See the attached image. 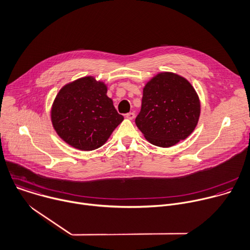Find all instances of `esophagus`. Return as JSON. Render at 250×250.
<instances>
[{"label":"esophagus","mask_w":250,"mask_h":250,"mask_svg":"<svg viewBox=\"0 0 250 250\" xmlns=\"http://www.w3.org/2000/svg\"><path fill=\"white\" fill-rule=\"evenodd\" d=\"M125 117H126L127 119H129V120H132V119H134L135 114H134V112H129V113H127V114L125 115Z\"/></svg>","instance_id":"34e87169"}]
</instances>
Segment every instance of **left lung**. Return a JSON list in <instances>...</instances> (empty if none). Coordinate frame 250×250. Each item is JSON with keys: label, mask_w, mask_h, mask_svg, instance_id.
Listing matches in <instances>:
<instances>
[{"label": "left lung", "mask_w": 250, "mask_h": 250, "mask_svg": "<svg viewBox=\"0 0 250 250\" xmlns=\"http://www.w3.org/2000/svg\"><path fill=\"white\" fill-rule=\"evenodd\" d=\"M200 113V99L193 85L175 73L161 72L145 84L135 122L147 142L169 147L191 135Z\"/></svg>", "instance_id": "obj_1"}]
</instances>
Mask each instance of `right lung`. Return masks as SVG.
Masks as SVG:
<instances>
[{"label": "right lung", "instance_id": "add662e5", "mask_svg": "<svg viewBox=\"0 0 250 250\" xmlns=\"http://www.w3.org/2000/svg\"><path fill=\"white\" fill-rule=\"evenodd\" d=\"M106 93L107 85L92 76L65 84L51 107V122L58 136L81 151L104 146L124 120Z\"/></svg>", "mask_w": 250, "mask_h": 250}]
</instances>
